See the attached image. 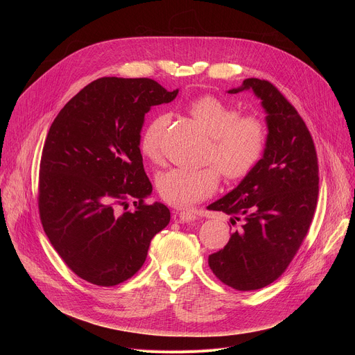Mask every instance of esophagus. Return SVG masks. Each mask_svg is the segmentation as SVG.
<instances>
[{"instance_id": "1", "label": "esophagus", "mask_w": 355, "mask_h": 355, "mask_svg": "<svg viewBox=\"0 0 355 355\" xmlns=\"http://www.w3.org/2000/svg\"><path fill=\"white\" fill-rule=\"evenodd\" d=\"M178 216H180V219L182 222H193L198 218L196 214L192 212V211H182V212L178 214Z\"/></svg>"}]
</instances>
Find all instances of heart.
<instances>
[{
  "instance_id": "b5f03b06",
  "label": "heart",
  "mask_w": 355,
  "mask_h": 355,
  "mask_svg": "<svg viewBox=\"0 0 355 355\" xmlns=\"http://www.w3.org/2000/svg\"><path fill=\"white\" fill-rule=\"evenodd\" d=\"M187 111L211 137L204 162L214 163L223 178L241 180L259 164L267 146V126L263 119L252 115L240 116L236 107L212 94L191 99ZM167 123L166 115H156L144 126L139 147L146 159H162V137ZM217 171L212 166L196 170L173 167L157 175L156 185L168 204L189 207L216 191Z\"/></svg>"
}]
</instances>
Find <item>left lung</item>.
Returning <instances> with one entry per match:
<instances>
[{
  "mask_svg": "<svg viewBox=\"0 0 355 355\" xmlns=\"http://www.w3.org/2000/svg\"><path fill=\"white\" fill-rule=\"evenodd\" d=\"M252 89L267 112V146L252 171L208 207L232 215L234 232L209 256L212 272L237 291L278 279L305 240L318 205L319 164L312 135L295 107L267 80L245 78L229 92Z\"/></svg>",
  "mask_w": 355,
  "mask_h": 355,
  "instance_id": "8db88e82",
  "label": "left lung"
}]
</instances>
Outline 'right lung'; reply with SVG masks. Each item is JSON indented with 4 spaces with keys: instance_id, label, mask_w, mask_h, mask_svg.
Returning <instances> with one entry per match:
<instances>
[{
    "instance_id": "obj_1",
    "label": "right lung",
    "mask_w": 355,
    "mask_h": 355,
    "mask_svg": "<svg viewBox=\"0 0 355 355\" xmlns=\"http://www.w3.org/2000/svg\"><path fill=\"white\" fill-rule=\"evenodd\" d=\"M177 94L151 78L103 77L73 96L49 129L39 216L62 260L87 282L114 286L132 278L170 222L166 205L144 200L153 187L139 140L150 108ZM129 200L133 211H125Z\"/></svg>"
}]
</instances>
